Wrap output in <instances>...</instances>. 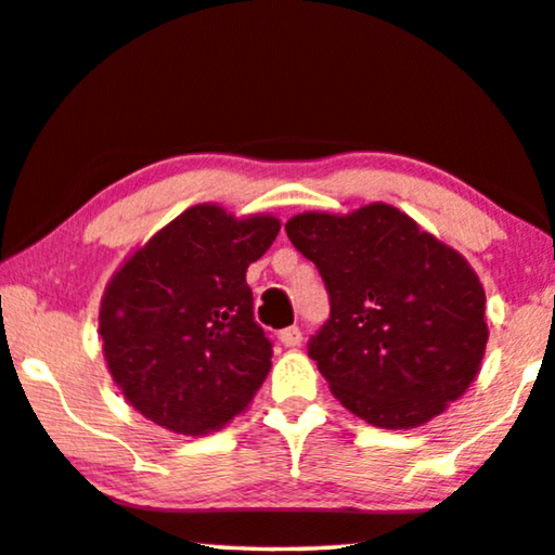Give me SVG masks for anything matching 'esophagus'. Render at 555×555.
<instances>
[{"label":"esophagus","instance_id":"34e87169","mask_svg":"<svg viewBox=\"0 0 555 555\" xmlns=\"http://www.w3.org/2000/svg\"><path fill=\"white\" fill-rule=\"evenodd\" d=\"M279 339H282L284 347H299L301 345V330L299 327H286L279 332Z\"/></svg>","mask_w":555,"mask_h":555}]
</instances>
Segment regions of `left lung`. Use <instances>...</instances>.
Wrapping results in <instances>:
<instances>
[{
    "instance_id": "left-lung-1",
    "label": "left lung",
    "mask_w": 555,
    "mask_h": 555,
    "mask_svg": "<svg viewBox=\"0 0 555 555\" xmlns=\"http://www.w3.org/2000/svg\"><path fill=\"white\" fill-rule=\"evenodd\" d=\"M286 235L330 294L307 352L347 411L413 428L469 388L487 345L485 289L456 250L383 203L305 212Z\"/></svg>"
}]
</instances>
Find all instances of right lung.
I'll list each match as a JSON object with an SVG mask.
<instances>
[{"label":"right lung","mask_w":555,"mask_h":555,"mask_svg":"<svg viewBox=\"0 0 555 555\" xmlns=\"http://www.w3.org/2000/svg\"><path fill=\"white\" fill-rule=\"evenodd\" d=\"M279 228L271 216L195 205L111 279L99 317L108 371L154 424L203 437L254 401L273 350L246 271Z\"/></svg>","instance_id":"add662e5"}]
</instances>
